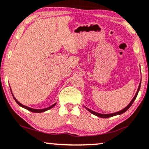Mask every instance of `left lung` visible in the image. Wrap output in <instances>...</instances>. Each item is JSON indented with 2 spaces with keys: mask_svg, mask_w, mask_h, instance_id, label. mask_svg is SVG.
<instances>
[{
  "mask_svg": "<svg viewBox=\"0 0 149 149\" xmlns=\"http://www.w3.org/2000/svg\"><path fill=\"white\" fill-rule=\"evenodd\" d=\"M140 86H141V82H140V84H139V87H138V89H137V93H136L135 96H134L133 99H132V101H131V102H130V103L128 104V106L125 107L124 109H123L122 110L119 111V112H115V113H112V114H99V113H97V112H94V111H92V110H89V109H88V108H87V110H88L89 112H90L91 113H92V114H94V115L97 116H98V117H101V118H109V117H111V116H115V115H118V114H121L124 113V112H126V111H127V110H128L129 108H130V106H131V105H132V104L133 103V102H134V101H135V98H136V97H137V94H138V92H139V89H140Z\"/></svg>",
  "mask_w": 149,
  "mask_h": 149,
  "instance_id": "8db88e82",
  "label": "left lung"
}]
</instances>
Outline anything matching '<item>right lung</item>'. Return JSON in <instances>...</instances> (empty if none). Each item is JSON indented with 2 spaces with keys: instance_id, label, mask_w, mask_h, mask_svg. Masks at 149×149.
Masks as SVG:
<instances>
[{
  "instance_id": "1",
  "label": "right lung",
  "mask_w": 149,
  "mask_h": 149,
  "mask_svg": "<svg viewBox=\"0 0 149 149\" xmlns=\"http://www.w3.org/2000/svg\"><path fill=\"white\" fill-rule=\"evenodd\" d=\"M14 100H15V101H16V102H17V103L18 105H20V106H21V107H23V108L26 109V110H28L30 111V112H36V113H39V112H45V111L48 110H49V109H51V107H53V106H55V103L54 105H51V107H47V108H46V109H42V110H36V109H33V108H30V107H27V106H26V105H22V104L19 103V102L14 97Z\"/></svg>"
}]
</instances>
